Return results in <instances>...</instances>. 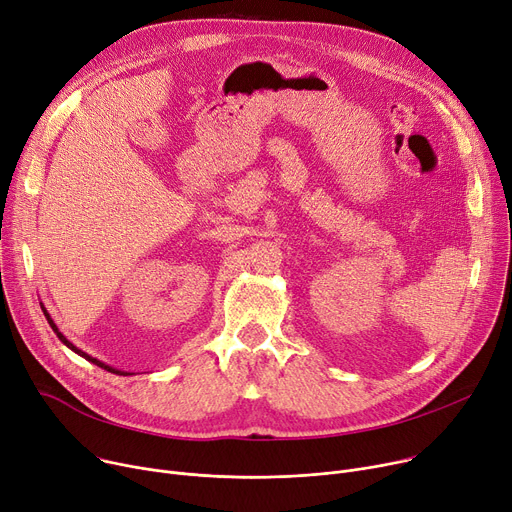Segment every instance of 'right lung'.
Returning a JSON list of instances; mask_svg holds the SVG:
<instances>
[{
    "label": "right lung",
    "mask_w": 512,
    "mask_h": 512,
    "mask_svg": "<svg viewBox=\"0 0 512 512\" xmlns=\"http://www.w3.org/2000/svg\"><path fill=\"white\" fill-rule=\"evenodd\" d=\"M41 309H43V313H45V317H47V321H49V325H51V329L57 333V337L61 339V342L67 346V348H70V350H74L78 356H82V358H86L88 362H92V364H96V366H100V368H105V370H109V372H115V374H123V377H127V374H131V372H125V370H119V368H113V366H109V364H105V362H100V360H96V358H92V356H88L86 352H82V350H78L72 342H67V337L57 329V325L53 323V319H51V315L47 313V309H45V306H41Z\"/></svg>",
    "instance_id": "add662e5"
}]
</instances>
